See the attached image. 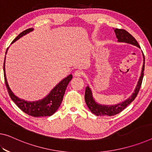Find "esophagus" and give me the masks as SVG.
Masks as SVG:
<instances>
[{
  "instance_id": "1",
  "label": "esophagus",
  "mask_w": 152,
  "mask_h": 152,
  "mask_svg": "<svg viewBox=\"0 0 152 152\" xmlns=\"http://www.w3.org/2000/svg\"><path fill=\"white\" fill-rule=\"evenodd\" d=\"M74 75L75 77H81L83 75V72H81V71H76L74 73Z\"/></svg>"
}]
</instances>
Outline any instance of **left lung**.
<instances>
[{
  "label": "left lung",
  "mask_w": 152,
  "mask_h": 152,
  "mask_svg": "<svg viewBox=\"0 0 152 152\" xmlns=\"http://www.w3.org/2000/svg\"><path fill=\"white\" fill-rule=\"evenodd\" d=\"M114 32H115L117 39H118V42H122V43H126L131 44V45H135L138 47L139 48L140 46L139 45L138 42L137 41L134 37H133L129 32H128L126 30L124 29H118V28H113ZM143 67H142V71L140 76L139 79L137 83L136 88L132 93L131 96H130L128 99H126L122 102L118 103L115 105H104V104H99L98 102L95 101L92 96V92L89 86H88L86 88L85 92V101L88 107V108L94 115L97 116H113L116 114L120 113L126 107L131 103V102L135 99L137 97V94L139 92L140 88H141L142 81H143V75H144V69H145V57L143 53Z\"/></svg>",
  "instance_id": "8db88e82"
}]
</instances>
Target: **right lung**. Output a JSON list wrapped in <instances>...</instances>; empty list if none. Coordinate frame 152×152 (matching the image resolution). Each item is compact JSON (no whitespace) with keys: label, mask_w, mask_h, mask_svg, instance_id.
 Listing matches in <instances>:
<instances>
[{"label":"right lung","mask_w":152,"mask_h":152,"mask_svg":"<svg viewBox=\"0 0 152 152\" xmlns=\"http://www.w3.org/2000/svg\"><path fill=\"white\" fill-rule=\"evenodd\" d=\"M33 30V28H28L22 32L19 35L14 39L11 44L18 40L22 37L29 33L30 32H32ZM8 49L9 48L7 49L6 54ZM5 58L6 56L4 57L3 66L4 81H5L9 94L13 101L16 104V105L19 107L21 110L24 111V113H27L28 115L35 117V118L52 115L59 108L60 104L62 101L63 97H64L65 90L66 89L69 83L73 78V75L71 74L69 76H67L66 78L63 79L43 99L37 100V101H27V100H25L24 99H21L17 96H15L12 92V90H11L10 87H9L5 73Z\"/></svg>","instance_id":"obj_1"}]
</instances>
